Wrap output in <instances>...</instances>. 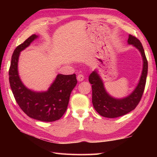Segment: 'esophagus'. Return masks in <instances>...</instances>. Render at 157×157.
<instances>
[{
	"label": "esophagus",
	"mask_w": 157,
	"mask_h": 157,
	"mask_svg": "<svg viewBox=\"0 0 157 157\" xmlns=\"http://www.w3.org/2000/svg\"><path fill=\"white\" fill-rule=\"evenodd\" d=\"M84 75H82V74H79L78 76H77V79H78L79 82L83 81V80H84Z\"/></svg>",
	"instance_id": "obj_1"
}]
</instances>
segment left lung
<instances>
[{
	"label": "left lung",
	"mask_w": 157,
	"mask_h": 157,
	"mask_svg": "<svg viewBox=\"0 0 157 157\" xmlns=\"http://www.w3.org/2000/svg\"><path fill=\"white\" fill-rule=\"evenodd\" d=\"M128 44H132L140 52L143 60V68L140 79L134 90L123 98H115L109 95L105 88L104 84L96 71L89 76L92 84V104L99 115L107 118H115L123 116L134 110L141 100L144 90L148 73V61L144 50L140 41L132 35H129Z\"/></svg>",
	"instance_id": "1"
}]
</instances>
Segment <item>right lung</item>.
<instances>
[{
  "mask_svg": "<svg viewBox=\"0 0 157 157\" xmlns=\"http://www.w3.org/2000/svg\"><path fill=\"white\" fill-rule=\"evenodd\" d=\"M38 37L36 34L32 35L15 49L9 71V83L16 102L26 115L39 121L51 122L64 115L70 94L78 81L75 74H58L46 92H34L25 87L18 73L19 56L20 52Z\"/></svg>",
  "mask_w": 157,
  "mask_h": 157,
  "instance_id": "right-lung-1",
  "label": "right lung"
}]
</instances>
